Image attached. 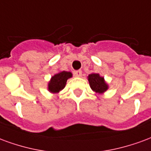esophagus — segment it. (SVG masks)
Here are the masks:
<instances>
[{
    "mask_svg": "<svg viewBox=\"0 0 151 151\" xmlns=\"http://www.w3.org/2000/svg\"><path fill=\"white\" fill-rule=\"evenodd\" d=\"M73 74H74L75 76L76 77H80L82 76V71L81 70H78V71H75L73 72Z\"/></svg>",
    "mask_w": 151,
    "mask_h": 151,
    "instance_id": "esophagus-1",
    "label": "esophagus"
}]
</instances>
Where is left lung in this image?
Instances as JSON below:
<instances>
[{"label":"left lung","instance_id":"8db88e82","mask_svg":"<svg viewBox=\"0 0 151 151\" xmlns=\"http://www.w3.org/2000/svg\"><path fill=\"white\" fill-rule=\"evenodd\" d=\"M88 80L92 91H94L96 93L102 94L104 92H106L109 88V85L104 81V77H101L97 73H92L88 75Z\"/></svg>","mask_w":151,"mask_h":151}]
</instances>
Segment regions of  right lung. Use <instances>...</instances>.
I'll return each mask as SVG.
<instances>
[{
  "mask_svg": "<svg viewBox=\"0 0 151 151\" xmlns=\"http://www.w3.org/2000/svg\"><path fill=\"white\" fill-rule=\"evenodd\" d=\"M72 76L70 71H61L53 76L48 83V90L52 93H58L64 88L67 80Z\"/></svg>",
  "mask_w": 151,
  "mask_h": 151,
  "instance_id": "add662e5",
  "label": "right lung"
}]
</instances>
